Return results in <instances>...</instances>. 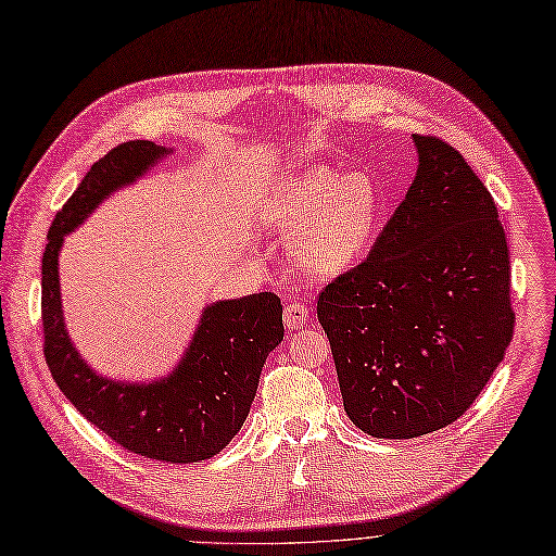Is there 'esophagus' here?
I'll use <instances>...</instances> for the list:
<instances>
[{
	"instance_id": "esophagus-1",
	"label": "esophagus",
	"mask_w": 556,
	"mask_h": 556,
	"mask_svg": "<svg viewBox=\"0 0 556 556\" xmlns=\"http://www.w3.org/2000/svg\"><path fill=\"white\" fill-rule=\"evenodd\" d=\"M307 316H309V307L304 302H289L283 307V324L286 328H300L307 324Z\"/></svg>"
}]
</instances>
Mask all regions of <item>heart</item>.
I'll use <instances>...</instances> for the list:
<instances>
[{
  "instance_id": "obj_1",
  "label": "heart",
  "mask_w": 556,
  "mask_h": 556,
  "mask_svg": "<svg viewBox=\"0 0 556 556\" xmlns=\"http://www.w3.org/2000/svg\"><path fill=\"white\" fill-rule=\"evenodd\" d=\"M381 193L367 175L342 177L326 166L283 175L265 199V219L293 238V263L316 279H332L361 263L376 236Z\"/></svg>"
}]
</instances>
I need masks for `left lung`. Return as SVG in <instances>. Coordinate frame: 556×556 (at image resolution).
Here are the masks:
<instances>
[{
    "instance_id": "1",
    "label": "left lung",
    "mask_w": 556,
    "mask_h": 556,
    "mask_svg": "<svg viewBox=\"0 0 556 556\" xmlns=\"http://www.w3.org/2000/svg\"><path fill=\"white\" fill-rule=\"evenodd\" d=\"M414 146L406 199L316 307L346 416L376 439H416L464 416L515 328L492 193L447 142L414 134Z\"/></svg>"
}]
</instances>
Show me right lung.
<instances>
[{
  "label": "right lung",
  "instance_id": "1",
  "mask_svg": "<svg viewBox=\"0 0 556 556\" xmlns=\"http://www.w3.org/2000/svg\"><path fill=\"white\" fill-rule=\"evenodd\" d=\"M173 150L150 140L122 142L89 168L48 230L41 265L43 353L52 379L80 414L124 451L170 464L222 453L256 397L265 357L283 339L281 300L254 293L205 304L199 328L166 376L117 381L83 361L64 324L60 252L64 238L117 189L140 180Z\"/></svg>",
  "mask_w": 556,
  "mask_h": 556
}]
</instances>
